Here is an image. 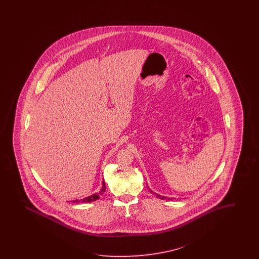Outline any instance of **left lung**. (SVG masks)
<instances>
[{"label":"left lung","mask_w":259,"mask_h":259,"mask_svg":"<svg viewBox=\"0 0 259 259\" xmlns=\"http://www.w3.org/2000/svg\"><path fill=\"white\" fill-rule=\"evenodd\" d=\"M151 193H153L152 191H150ZM157 197H159V198H161V199H165V196H158V195H157Z\"/></svg>","instance_id":"obj_1"}]
</instances>
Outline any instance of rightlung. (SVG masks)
<instances>
[{
	"instance_id": "1",
	"label": "right lung",
	"mask_w": 259,
	"mask_h": 259,
	"mask_svg": "<svg viewBox=\"0 0 259 259\" xmlns=\"http://www.w3.org/2000/svg\"><path fill=\"white\" fill-rule=\"evenodd\" d=\"M105 190H106V187H105V182L103 181V184H102V188L101 190V192L99 193V194H95L93 196H88V197H85V198H82V199H80V200H74L73 202H92V201H96L97 199H99L100 198V196H102V194L105 192Z\"/></svg>"
}]
</instances>
